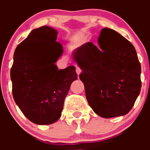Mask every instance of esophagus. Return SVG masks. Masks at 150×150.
Masks as SVG:
<instances>
[{"mask_svg":"<svg viewBox=\"0 0 150 150\" xmlns=\"http://www.w3.org/2000/svg\"><path fill=\"white\" fill-rule=\"evenodd\" d=\"M81 72H82V70L81 69V68H79L78 67H76V72L78 74V75H79L81 73Z\"/></svg>","mask_w":150,"mask_h":150,"instance_id":"1","label":"esophagus"}]
</instances>
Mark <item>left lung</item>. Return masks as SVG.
<instances>
[{"instance_id":"left-lung-1","label":"left lung","mask_w":150,"mask_h":150,"mask_svg":"<svg viewBox=\"0 0 150 150\" xmlns=\"http://www.w3.org/2000/svg\"><path fill=\"white\" fill-rule=\"evenodd\" d=\"M96 46L85 43L73 52L82 69L89 105L104 118L126 115L132 109L142 87L141 64L134 46L115 30L104 28Z\"/></svg>"}]
</instances>
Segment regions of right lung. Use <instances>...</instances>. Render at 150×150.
I'll return each mask as SVG.
<instances>
[{
  "instance_id": "obj_1",
  "label": "right lung",
  "mask_w": 150,
  "mask_h": 150,
  "mask_svg": "<svg viewBox=\"0 0 150 150\" xmlns=\"http://www.w3.org/2000/svg\"><path fill=\"white\" fill-rule=\"evenodd\" d=\"M57 34L51 27L34 29L13 54V99L27 118L38 125H49L59 119L71 83L78 79L74 66L58 69L55 64L63 54Z\"/></svg>"
}]
</instances>
